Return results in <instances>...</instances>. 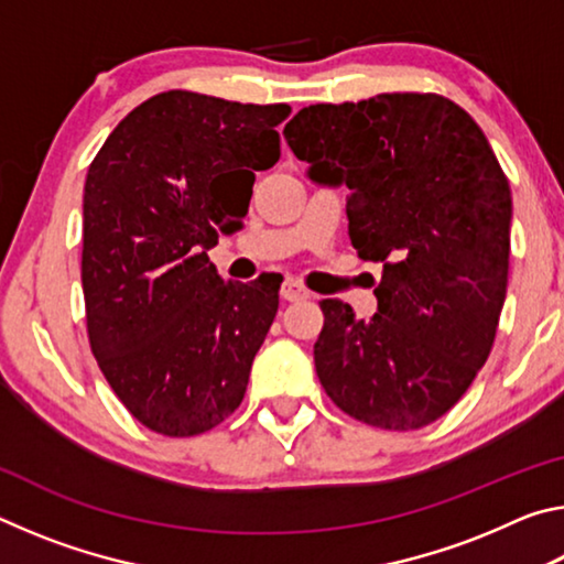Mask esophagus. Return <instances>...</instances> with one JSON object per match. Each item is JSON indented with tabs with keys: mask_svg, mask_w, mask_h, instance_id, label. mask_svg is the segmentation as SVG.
I'll return each mask as SVG.
<instances>
[{
	"mask_svg": "<svg viewBox=\"0 0 564 564\" xmlns=\"http://www.w3.org/2000/svg\"><path fill=\"white\" fill-rule=\"evenodd\" d=\"M281 299L283 301H305V299H311V293L305 291L299 281L285 279L281 283Z\"/></svg>",
	"mask_w": 564,
	"mask_h": 564,
	"instance_id": "1",
	"label": "esophagus"
}]
</instances>
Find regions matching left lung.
Returning a JSON list of instances; mask_svg holds the SVG:
<instances>
[{
	"instance_id": "8db88e82",
	"label": "left lung",
	"mask_w": 564,
	"mask_h": 564,
	"mask_svg": "<svg viewBox=\"0 0 564 564\" xmlns=\"http://www.w3.org/2000/svg\"><path fill=\"white\" fill-rule=\"evenodd\" d=\"M311 178L346 184L348 236L383 263L378 313L321 301L323 390L380 431L445 415L488 360L508 293L510 184L470 113L441 94L313 104L285 123Z\"/></svg>"
}]
</instances>
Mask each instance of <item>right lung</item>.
I'll list each match as a JSON object with an SVG mask.
<instances>
[{
    "label": "right lung",
    "mask_w": 564,
    "mask_h": 564,
    "mask_svg": "<svg viewBox=\"0 0 564 564\" xmlns=\"http://www.w3.org/2000/svg\"><path fill=\"white\" fill-rule=\"evenodd\" d=\"M289 113V104L171 89L129 111L89 164V346L149 431L191 437L241 405L279 311V283L224 281L208 248L246 216L256 171L279 161L275 127Z\"/></svg>",
    "instance_id": "right-lung-1"
}]
</instances>
